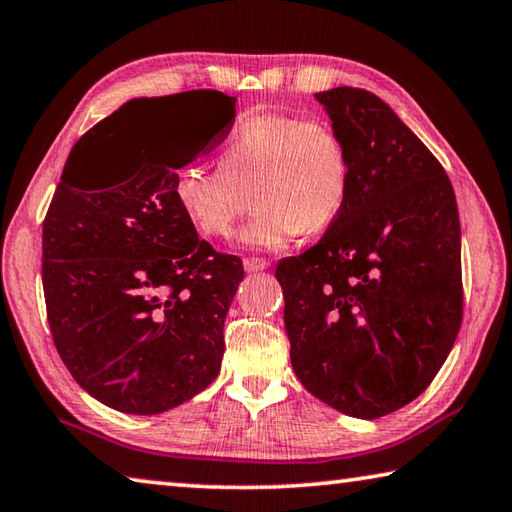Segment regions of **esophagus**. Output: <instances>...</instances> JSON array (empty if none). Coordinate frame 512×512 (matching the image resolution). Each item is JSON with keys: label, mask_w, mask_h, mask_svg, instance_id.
<instances>
[{"label": "esophagus", "mask_w": 512, "mask_h": 512, "mask_svg": "<svg viewBox=\"0 0 512 512\" xmlns=\"http://www.w3.org/2000/svg\"><path fill=\"white\" fill-rule=\"evenodd\" d=\"M268 266H271V262H268V259H262V257H246V259H244V268H246L248 273L266 271Z\"/></svg>", "instance_id": "obj_1"}]
</instances>
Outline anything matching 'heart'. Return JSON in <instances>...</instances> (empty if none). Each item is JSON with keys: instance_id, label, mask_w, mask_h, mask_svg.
Wrapping results in <instances>:
<instances>
[{"instance_id": "obj_1", "label": "heart", "mask_w": 512, "mask_h": 512, "mask_svg": "<svg viewBox=\"0 0 512 512\" xmlns=\"http://www.w3.org/2000/svg\"><path fill=\"white\" fill-rule=\"evenodd\" d=\"M350 185V151L332 124L262 112L235 128L219 167L201 160L180 167L171 194L198 235L228 239L244 212V192L253 189L259 212L241 232V244L277 250L302 230L329 228Z\"/></svg>"}]
</instances>
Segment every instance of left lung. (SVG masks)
Listing matches in <instances>:
<instances>
[{"instance_id": "1", "label": "left lung", "mask_w": 512, "mask_h": 512, "mask_svg": "<svg viewBox=\"0 0 512 512\" xmlns=\"http://www.w3.org/2000/svg\"><path fill=\"white\" fill-rule=\"evenodd\" d=\"M352 160L323 239L275 268L291 366L345 415L375 420L438 375L463 320L461 221L452 183L377 94H316Z\"/></svg>"}]
</instances>
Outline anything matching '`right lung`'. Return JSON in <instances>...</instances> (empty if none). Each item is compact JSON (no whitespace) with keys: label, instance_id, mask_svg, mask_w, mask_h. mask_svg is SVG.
Masks as SVG:
<instances>
[{"label":"right lung","instance_id":"1","mask_svg":"<svg viewBox=\"0 0 512 512\" xmlns=\"http://www.w3.org/2000/svg\"><path fill=\"white\" fill-rule=\"evenodd\" d=\"M178 97V94H173ZM133 99L90 128L65 162L42 223V289L60 359L94 400L153 415L192 400L223 359V323L244 266L198 239L176 171L232 128L216 90ZM206 117L203 132H192ZM164 118V132L142 129Z\"/></svg>","mask_w":512,"mask_h":512}]
</instances>
